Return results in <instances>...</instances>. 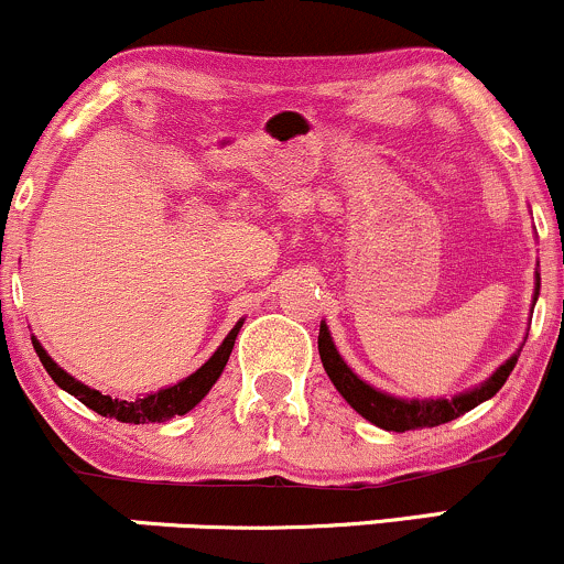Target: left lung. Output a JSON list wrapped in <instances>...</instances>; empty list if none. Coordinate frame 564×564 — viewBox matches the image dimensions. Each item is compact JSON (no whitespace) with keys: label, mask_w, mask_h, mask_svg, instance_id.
I'll return each mask as SVG.
<instances>
[{"label":"left lung","mask_w":564,"mask_h":564,"mask_svg":"<svg viewBox=\"0 0 564 564\" xmlns=\"http://www.w3.org/2000/svg\"><path fill=\"white\" fill-rule=\"evenodd\" d=\"M539 291H541V273L539 268H535L533 307L535 302H539ZM522 345H525V341H522ZM520 349H517L509 360H503V364L498 366L488 379L480 381V384H475L471 390L453 394V398H398V394H390L379 390V387L368 384V381L360 379L358 373L347 366V360L341 358L339 349L334 345L326 321H321V334H318V352H321L323 368H326L328 379H332L336 392H339L341 398H345L347 403L360 413V416L387 432H408V430H424V426H440L445 422H453V419H458L462 413H467L471 408L485 403V400H490L498 390H501L503 381L509 379V373L514 371L517 358H520Z\"/></svg>","instance_id":"left-lung-1"}]
</instances>
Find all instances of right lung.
Returning <instances> with one entry per match:
<instances>
[{"mask_svg":"<svg viewBox=\"0 0 564 564\" xmlns=\"http://www.w3.org/2000/svg\"><path fill=\"white\" fill-rule=\"evenodd\" d=\"M241 326H243V318L230 328V334L225 336L223 345L215 349V355H212L198 371H193L191 377L180 379L177 384L161 387L159 392L142 394V398H134V400H119V398H111V394H102L100 390H95V387H87L84 381L70 377L68 371H63V368L50 358L47 349L42 347V341H39L36 336H31V341H34L39 360H42V366L47 368V373L53 377L55 384L61 387V390H66L68 394H74L76 400H82L87 408H93L95 413L116 419V422H124V424H153V422H170L174 416H183V413L193 411V408L209 394L212 387L217 384V379L223 377L225 366H228V358L232 352V345H236V336L241 332Z\"/></svg>","mask_w":564,"mask_h":564,"instance_id":"right-lung-1","label":"right lung"}]
</instances>
